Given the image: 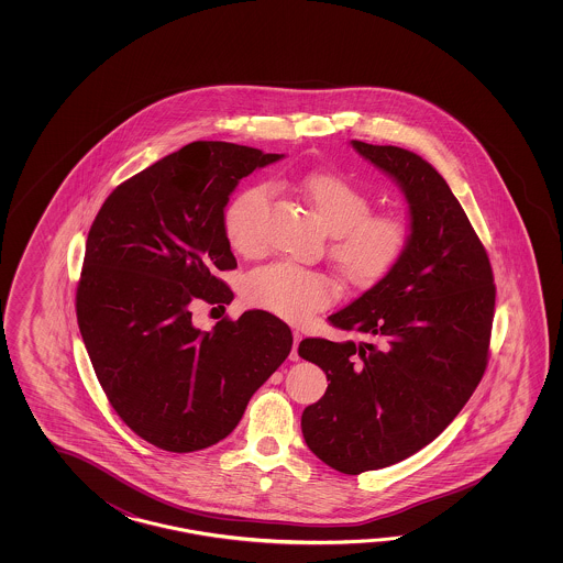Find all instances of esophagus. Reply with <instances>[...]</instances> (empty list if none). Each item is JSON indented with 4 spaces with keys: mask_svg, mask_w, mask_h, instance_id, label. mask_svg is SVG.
<instances>
[{
    "mask_svg": "<svg viewBox=\"0 0 563 563\" xmlns=\"http://www.w3.org/2000/svg\"><path fill=\"white\" fill-rule=\"evenodd\" d=\"M299 342H301V334H299L298 330H294V347H291V354H289V360H294V362L299 360Z\"/></svg>",
    "mask_w": 563,
    "mask_h": 563,
    "instance_id": "1",
    "label": "esophagus"
}]
</instances>
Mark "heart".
Listing matches in <instances>:
<instances>
[{"label": "heart", "mask_w": 563, "mask_h": 563, "mask_svg": "<svg viewBox=\"0 0 563 563\" xmlns=\"http://www.w3.org/2000/svg\"><path fill=\"white\" fill-rule=\"evenodd\" d=\"M296 189L330 231L328 255L354 286L383 282L412 243V223L393 211L371 213L372 201L356 183L338 173H310ZM269 201L265 185L238 192L223 213L229 245L250 255L260 247V225ZM245 299L289 322H306L338 298L334 279L294 262H272L253 269L243 286Z\"/></svg>", "instance_id": "heart-1"}]
</instances>
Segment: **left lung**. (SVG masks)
Segmentation results:
<instances>
[{
  "instance_id": "obj_1",
  "label": "left lung",
  "mask_w": 563,
  "mask_h": 563,
  "mask_svg": "<svg viewBox=\"0 0 563 563\" xmlns=\"http://www.w3.org/2000/svg\"><path fill=\"white\" fill-rule=\"evenodd\" d=\"M352 146L400 185L415 231L400 264L328 318L362 342H299V356L330 380L301 415L306 444L360 475L415 455L467 405L489 360L495 284L489 255L431 163L390 144Z\"/></svg>"
}]
</instances>
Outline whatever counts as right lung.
I'll use <instances>...</instances> for the list:
<instances>
[{"instance_id":"1","label":"right lung","mask_w":563,"mask_h":563,"mask_svg":"<svg viewBox=\"0 0 563 563\" xmlns=\"http://www.w3.org/2000/svg\"><path fill=\"white\" fill-rule=\"evenodd\" d=\"M282 156L187 144L120 183L88 231L76 289L80 334L108 402L163 451L192 453L225 439L291 350V330L267 311L225 316L203 332L189 308L233 299L217 276L238 267L223 231L229 195Z\"/></svg>"}]
</instances>
